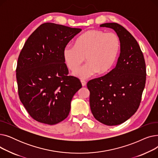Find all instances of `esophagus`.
I'll return each instance as SVG.
<instances>
[{
    "instance_id": "obj_1",
    "label": "esophagus",
    "mask_w": 158,
    "mask_h": 158,
    "mask_svg": "<svg viewBox=\"0 0 158 158\" xmlns=\"http://www.w3.org/2000/svg\"><path fill=\"white\" fill-rule=\"evenodd\" d=\"M81 84H82V86H85L86 85V81H83V80H81Z\"/></svg>"
}]
</instances>
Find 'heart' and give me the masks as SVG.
<instances>
[{"label": "heart", "instance_id": "1", "mask_svg": "<svg viewBox=\"0 0 158 158\" xmlns=\"http://www.w3.org/2000/svg\"><path fill=\"white\" fill-rule=\"evenodd\" d=\"M120 40L114 33L101 30H89L81 35L76 46L66 45L63 52L66 66L75 71L86 58L87 63L74 72V76L85 79L97 72H108L114 65L120 52Z\"/></svg>", "mask_w": 158, "mask_h": 158}]
</instances>
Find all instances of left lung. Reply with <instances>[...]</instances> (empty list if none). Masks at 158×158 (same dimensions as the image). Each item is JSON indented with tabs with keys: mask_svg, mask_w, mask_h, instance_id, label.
I'll return each instance as SVG.
<instances>
[{
	"mask_svg": "<svg viewBox=\"0 0 158 158\" xmlns=\"http://www.w3.org/2000/svg\"><path fill=\"white\" fill-rule=\"evenodd\" d=\"M100 27L113 29L120 40V54L115 67L105 76L89 81V105L96 120L107 126L127 120L138 109L146 81L143 54L137 41L117 23Z\"/></svg>",
	"mask_w": 158,
	"mask_h": 158,
	"instance_id": "8db88e82",
	"label": "left lung"
}]
</instances>
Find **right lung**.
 Wrapping results in <instances>:
<instances>
[{
	"mask_svg": "<svg viewBox=\"0 0 158 158\" xmlns=\"http://www.w3.org/2000/svg\"><path fill=\"white\" fill-rule=\"evenodd\" d=\"M82 31L54 23L41 24L25 43L16 70L20 100L35 120L54 125L70 113L72 97L81 88L68 76L64 48Z\"/></svg>",
	"mask_w": 158,
	"mask_h": 158,
	"instance_id": "obj_1",
	"label": "right lung"
}]
</instances>
